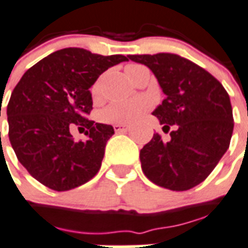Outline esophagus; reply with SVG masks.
I'll use <instances>...</instances> for the list:
<instances>
[{"label": "esophagus", "mask_w": 248, "mask_h": 248, "mask_svg": "<svg viewBox=\"0 0 248 248\" xmlns=\"http://www.w3.org/2000/svg\"><path fill=\"white\" fill-rule=\"evenodd\" d=\"M113 127H114L115 133H127V131L130 130V126H127V124H113Z\"/></svg>", "instance_id": "obj_1"}]
</instances>
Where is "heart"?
Here are the masks:
<instances>
[{
  "instance_id": "obj_1",
  "label": "heart",
  "mask_w": 248,
  "mask_h": 248,
  "mask_svg": "<svg viewBox=\"0 0 248 248\" xmlns=\"http://www.w3.org/2000/svg\"><path fill=\"white\" fill-rule=\"evenodd\" d=\"M142 68L140 65H129L126 68L127 78H130L137 69ZM100 91V84L93 87V94L97 96ZM150 101L146 98H133L127 101H118L110 104L106 109L102 110L101 118L108 124H131L148 109Z\"/></svg>"
}]
</instances>
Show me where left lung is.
Segmentation results:
<instances>
[{"label": "left lung", "instance_id": "8db88e82", "mask_svg": "<svg viewBox=\"0 0 248 248\" xmlns=\"http://www.w3.org/2000/svg\"><path fill=\"white\" fill-rule=\"evenodd\" d=\"M155 75L166 94L152 111L170 140L154 134L140 150L143 173L154 184L188 190L202 183L227 151L234 129L230 97L217 78L175 54L130 55Z\"/></svg>", "mask_w": 248, "mask_h": 248}]
</instances>
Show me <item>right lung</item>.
Wrapping results in <instances>:
<instances>
[{"mask_svg": "<svg viewBox=\"0 0 248 248\" xmlns=\"http://www.w3.org/2000/svg\"><path fill=\"white\" fill-rule=\"evenodd\" d=\"M122 62H127L124 55L69 47L42 59L16 84L6 109L9 139L19 163L39 183L63 192L98 172L114 129L85 118L93 105L89 88ZM73 125L87 129L85 141L73 140Z\"/></svg>", "mask_w": 248, "mask_h": 248, "instance_id": "obj_1", "label": "right lung"}]
</instances>
